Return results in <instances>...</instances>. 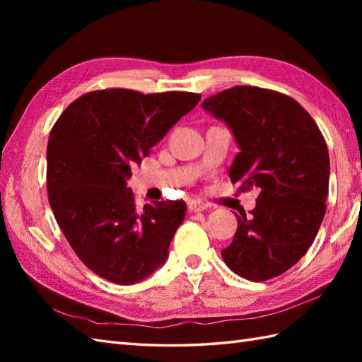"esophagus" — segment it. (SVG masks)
Here are the masks:
<instances>
[{
    "label": "esophagus",
    "mask_w": 362,
    "mask_h": 362,
    "mask_svg": "<svg viewBox=\"0 0 362 362\" xmlns=\"http://www.w3.org/2000/svg\"><path fill=\"white\" fill-rule=\"evenodd\" d=\"M206 209H209V205L204 204V202H199V201H191V202H188V210H189L191 213H201V211H204V210H206Z\"/></svg>",
    "instance_id": "obj_1"
}]
</instances>
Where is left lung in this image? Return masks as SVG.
I'll list each match as a JSON object with an SVG mask.
<instances>
[{
    "instance_id": "left-lung-1",
    "label": "left lung",
    "mask_w": 362,
    "mask_h": 362,
    "mask_svg": "<svg viewBox=\"0 0 362 362\" xmlns=\"http://www.w3.org/2000/svg\"><path fill=\"white\" fill-rule=\"evenodd\" d=\"M224 121L240 153L230 180L255 188V209L238 216L232 244L222 250L238 275L264 281L286 272L311 247L327 210L329 158L316 122L294 99L238 86L204 99Z\"/></svg>"
}]
</instances>
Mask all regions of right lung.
<instances>
[{
    "instance_id": "right-lung-1",
    "label": "right lung",
    "mask_w": 362,
    "mask_h": 362,
    "mask_svg": "<svg viewBox=\"0 0 362 362\" xmlns=\"http://www.w3.org/2000/svg\"><path fill=\"white\" fill-rule=\"evenodd\" d=\"M199 101L187 91L98 90L76 99L54 124L46 149L49 205L76 255L103 279L134 284L165 264L187 204L138 209L127 187L130 166Z\"/></svg>"
}]
</instances>
